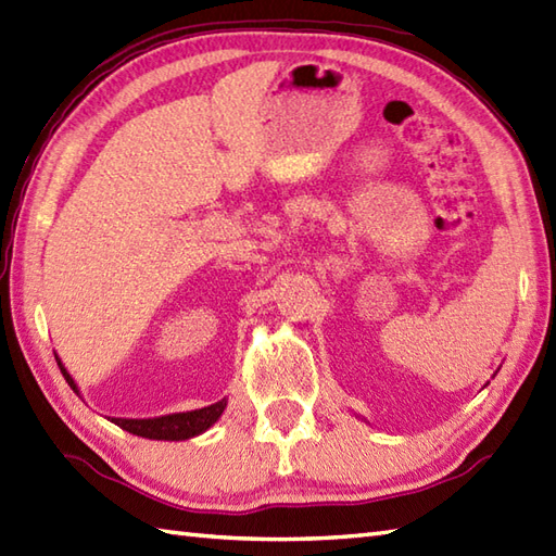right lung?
Wrapping results in <instances>:
<instances>
[{
  "label": "right lung",
  "instance_id": "obj_1",
  "mask_svg": "<svg viewBox=\"0 0 556 556\" xmlns=\"http://www.w3.org/2000/svg\"><path fill=\"white\" fill-rule=\"evenodd\" d=\"M56 364L61 368V374H64L66 382L71 386V390L80 394L76 380L71 378V374L66 371V366L61 364L59 356H56ZM226 406H228V400L224 397V400H218L216 404H208V406H202V409H192V412H178V414H166V416H154V418H116V416H109V421L116 424L123 430H128V433L138 435V438L178 442V440H190L194 435L206 433V430L218 421Z\"/></svg>",
  "mask_w": 556,
  "mask_h": 556
}]
</instances>
